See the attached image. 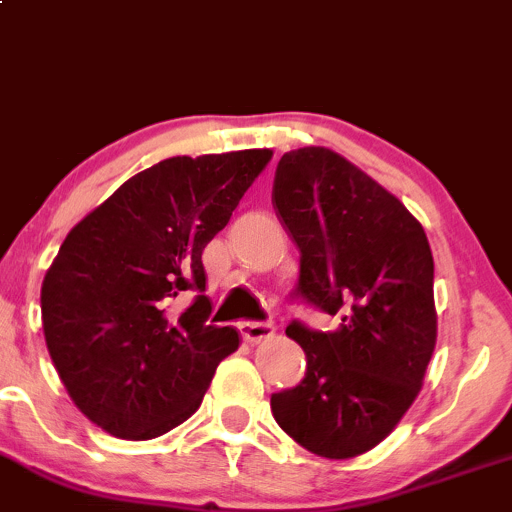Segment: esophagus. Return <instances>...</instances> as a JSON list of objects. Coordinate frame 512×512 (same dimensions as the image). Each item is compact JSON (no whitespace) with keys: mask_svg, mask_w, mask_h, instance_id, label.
Returning <instances> with one entry per match:
<instances>
[{"mask_svg":"<svg viewBox=\"0 0 512 512\" xmlns=\"http://www.w3.org/2000/svg\"><path fill=\"white\" fill-rule=\"evenodd\" d=\"M239 333L246 343H263L275 336V326L266 321H239Z\"/></svg>","mask_w":512,"mask_h":512,"instance_id":"obj_1","label":"esophagus"}]
</instances>
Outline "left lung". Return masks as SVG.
I'll return each instance as SVG.
<instances>
[{
	"instance_id": "8db88e82",
	"label": "left lung",
	"mask_w": 512,
	"mask_h": 512,
	"mask_svg": "<svg viewBox=\"0 0 512 512\" xmlns=\"http://www.w3.org/2000/svg\"><path fill=\"white\" fill-rule=\"evenodd\" d=\"M273 208L300 249L297 292L341 314V329L287 326L307 372L271 396V411L304 450L358 457L411 409L435 350L428 237L396 195L326 147L280 157Z\"/></svg>"
}]
</instances>
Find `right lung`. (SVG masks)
Instances as JSON below:
<instances>
[{
    "label": "right lung",
    "instance_id": "obj_1",
    "mask_svg": "<svg viewBox=\"0 0 512 512\" xmlns=\"http://www.w3.org/2000/svg\"><path fill=\"white\" fill-rule=\"evenodd\" d=\"M271 149L171 157L70 229L40 287L50 358L77 409L123 440H152L198 411L239 348L212 326L200 256L271 162ZM199 292L176 313L175 297Z\"/></svg>",
    "mask_w": 512,
    "mask_h": 512
}]
</instances>
